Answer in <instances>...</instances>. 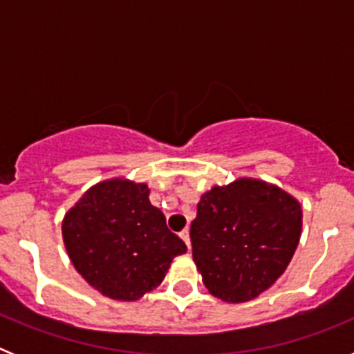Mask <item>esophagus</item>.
I'll list each match as a JSON object with an SVG mask.
<instances>
[{
  "instance_id": "34e87169",
  "label": "esophagus",
  "mask_w": 354,
  "mask_h": 354,
  "mask_svg": "<svg viewBox=\"0 0 354 354\" xmlns=\"http://www.w3.org/2000/svg\"><path fill=\"white\" fill-rule=\"evenodd\" d=\"M179 236H180V239H183L184 243H186L187 248H192V239H189V228H184V230L179 234Z\"/></svg>"
}]
</instances>
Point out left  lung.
I'll list each match as a JSON object with an SVG mask.
<instances>
[{"instance_id": "1", "label": "left lung", "mask_w": 354, "mask_h": 354, "mask_svg": "<svg viewBox=\"0 0 354 354\" xmlns=\"http://www.w3.org/2000/svg\"><path fill=\"white\" fill-rule=\"evenodd\" d=\"M303 211L277 184L239 177L200 196L193 261L214 298L245 303L270 289L298 248Z\"/></svg>"}]
</instances>
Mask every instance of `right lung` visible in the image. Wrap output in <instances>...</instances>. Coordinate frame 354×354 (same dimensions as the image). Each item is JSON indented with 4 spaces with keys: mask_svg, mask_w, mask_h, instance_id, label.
<instances>
[{
    "mask_svg": "<svg viewBox=\"0 0 354 354\" xmlns=\"http://www.w3.org/2000/svg\"><path fill=\"white\" fill-rule=\"evenodd\" d=\"M149 193L145 183L113 177L90 187L65 212L62 236L68 259L106 298L138 301L161 286L171 261L186 253Z\"/></svg>",
    "mask_w": 354,
    "mask_h": 354,
    "instance_id": "1",
    "label": "right lung"
}]
</instances>
